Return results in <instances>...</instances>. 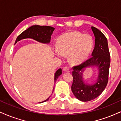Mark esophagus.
Listing matches in <instances>:
<instances>
[{"mask_svg": "<svg viewBox=\"0 0 121 121\" xmlns=\"http://www.w3.org/2000/svg\"><path fill=\"white\" fill-rule=\"evenodd\" d=\"M63 70L64 71H65V72H66V71H69V68H68V67H65L63 68Z\"/></svg>", "mask_w": 121, "mask_h": 121, "instance_id": "esophagus-1", "label": "esophagus"}]
</instances>
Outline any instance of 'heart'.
Listing matches in <instances>:
<instances>
[{"label":"heart","instance_id":"1","mask_svg":"<svg viewBox=\"0 0 121 121\" xmlns=\"http://www.w3.org/2000/svg\"><path fill=\"white\" fill-rule=\"evenodd\" d=\"M59 50L55 52L58 57L68 55L73 63H80L87 59L94 46V40L89 34L74 31L64 34L59 37L56 42Z\"/></svg>","mask_w":121,"mask_h":121}]
</instances>
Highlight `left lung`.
Here are the masks:
<instances>
[{
  "mask_svg": "<svg viewBox=\"0 0 121 121\" xmlns=\"http://www.w3.org/2000/svg\"><path fill=\"white\" fill-rule=\"evenodd\" d=\"M91 29L95 38L91 56L83 63L73 67L71 90L76 98L82 102H89L96 98L102 93L108 82L111 58L108 41L99 30L92 26ZM90 66L98 68L99 71L94 84H85L82 77L84 68Z\"/></svg>",
  "mask_w": 121,
  "mask_h": 121,
  "instance_id": "obj_1",
  "label": "left lung"
}]
</instances>
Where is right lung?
Instances as JSON below:
<instances>
[{
  "label": "right lung",
  "mask_w": 121,
  "mask_h": 121,
  "mask_svg": "<svg viewBox=\"0 0 121 121\" xmlns=\"http://www.w3.org/2000/svg\"><path fill=\"white\" fill-rule=\"evenodd\" d=\"M54 28L51 26H39V25H34L28 28L26 30L22 32L16 39L15 44L18 41H20L22 39H25L27 38H31L32 39L36 40L39 42L44 44H49L50 41L51 36L53 34V32L54 30ZM62 70L61 68L58 69L54 75V82H56V80L59 76L62 74ZM54 87L53 88V90ZM50 96L46 99L45 100L40 102L39 103L45 102L48 100Z\"/></svg>",
  "instance_id": "obj_1"
}]
</instances>
